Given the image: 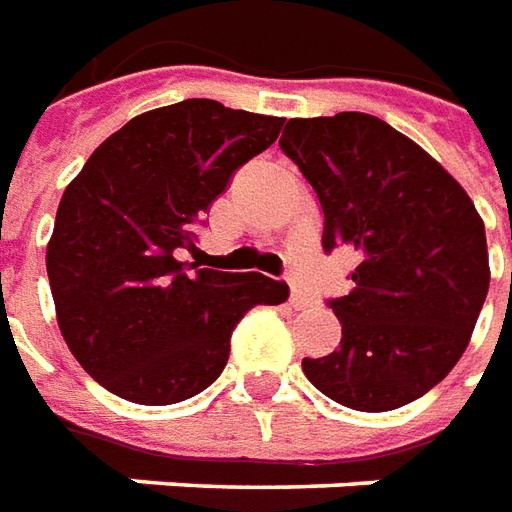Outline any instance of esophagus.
<instances>
[{"mask_svg":"<svg viewBox=\"0 0 512 512\" xmlns=\"http://www.w3.org/2000/svg\"><path fill=\"white\" fill-rule=\"evenodd\" d=\"M308 303H311V300H308L303 292H297L295 286H292V295H289V306L295 308V311H303V308H308Z\"/></svg>","mask_w":512,"mask_h":512,"instance_id":"1","label":"esophagus"}]
</instances>
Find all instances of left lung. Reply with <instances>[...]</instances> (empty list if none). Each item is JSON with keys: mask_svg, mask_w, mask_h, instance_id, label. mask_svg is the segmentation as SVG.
<instances>
[{"mask_svg": "<svg viewBox=\"0 0 512 512\" xmlns=\"http://www.w3.org/2000/svg\"><path fill=\"white\" fill-rule=\"evenodd\" d=\"M281 151L320 198L322 248H353V292L328 300L339 350L303 372L344 408L394 411L447 378L488 295L485 226L424 148L366 112L292 118Z\"/></svg>", "mask_w": 512, "mask_h": 512, "instance_id": "8db88e82", "label": "left lung"}]
</instances>
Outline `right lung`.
<instances>
[{
  "label": "right lung",
  "mask_w": 512,
  "mask_h": 512,
  "mask_svg": "<svg viewBox=\"0 0 512 512\" xmlns=\"http://www.w3.org/2000/svg\"><path fill=\"white\" fill-rule=\"evenodd\" d=\"M278 132L273 115L179 101L110 134L65 187L46 273L65 344L104 389L137 405L190 400L220 378L250 308L289 297L262 273L173 256L195 248V223Z\"/></svg>",
  "instance_id": "obj_1"
}]
</instances>
